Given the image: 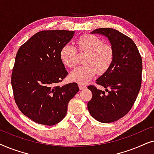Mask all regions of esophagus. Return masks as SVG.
I'll list each match as a JSON object with an SVG mask.
<instances>
[{
    "instance_id": "esophagus-1",
    "label": "esophagus",
    "mask_w": 154,
    "mask_h": 154,
    "mask_svg": "<svg viewBox=\"0 0 154 154\" xmlns=\"http://www.w3.org/2000/svg\"><path fill=\"white\" fill-rule=\"evenodd\" d=\"M79 86L80 90H84L87 88L85 84H83V83H79Z\"/></svg>"
}]
</instances>
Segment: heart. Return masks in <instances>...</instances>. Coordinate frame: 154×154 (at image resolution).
Instances as JSON below:
<instances>
[{
    "label": "heart",
    "mask_w": 154,
    "mask_h": 154,
    "mask_svg": "<svg viewBox=\"0 0 154 154\" xmlns=\"http://www.w3.org/2000/svg\"><path fill=\"white\" fill-rule=\"evenodd\" d=\"M81 52H87L83 59L84 65L75 67L70 73L71 79L79 83H85L93 79L97 72L102 73L113 61V50L110 45L103 44L95 35H86L79 41ZM77 50L71 44H65L60 50V58L64 65L72 67L76 64Z\"/></svg>",
    "instance_id": "obj_1"
}]
</instances>
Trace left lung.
I'll return each mask as SVG.
<instances>
[{"instance_id": "left-lung-1", "label": "left lung", "mask_w": 154, "mask_h": 154, "mask_svg": "<svg viewBox=\"0 0 154 154\" xmlns=\"http://www.w3.org/2000/svg\"><path fill=\"white\" fill-rule=\"evenodd\" d=\"M91 33L109 39L113 58L109 69L96 82L105 91L94 85L88 87L92 93L88 109L97 121L112 123L127 114L137 97L142 84V57L133 41L116 29L100 28Z\"/></svg>"}]
</instances>
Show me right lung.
<instances>
[{
  "instance_id": "right-lung-1",
  "label": "right lung",
  "mask_w": 154,
  "mask_h": 154,
  "mask_svg": "<svg viewBox=\"0 0 154 154\" xmlns=\"http://www.w3.org/2000/svg\"><path fill=\"white\" fill-rule=\"evenodd\" d=\"M74 33L41 31L19 48L11 78L14 101L21 112L35 123L54 125L60 122L69 102L79 91L76 83L58 85L68 75L60 50Z\"/></svg>"
}]
</instances>
